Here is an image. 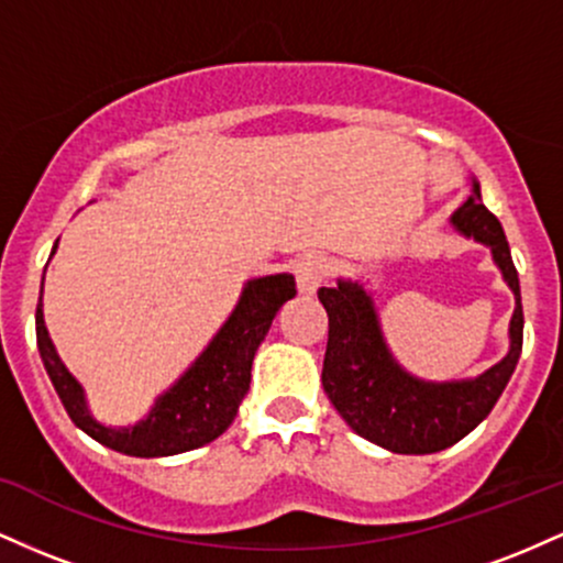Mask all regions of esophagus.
<instances>
[{
	"label": "esophagus",
	"instance_id": "esophagus-1",
	"mask_svg": "<svg viewBox=\"0 0 563 563\" xmlns=\"http://www.w3.org/2000/svg\"><path fill=\"white\" fill-rule=\"evenodd\" d=\"M294 273L301 294H314L328 280V275H331V262L322 254H307L296 262Z\"/></svg>",
	"mask_w": 563,
	"mask_h": 563
}]
</instances>
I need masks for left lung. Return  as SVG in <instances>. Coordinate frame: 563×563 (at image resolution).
I'll list each match as a JSON object with an SVG mask.
<instances>
[{"label":"left lung","mask_w":563,"mask_h":563,"mask_svg":"<svg viewBox=\"0 0 563 563\" xmlns=\"http://www.w3.org/2000/svg\"><path fill=\"white\" fill-rule=\"evenodd\" d=\"M461 235L493 249V260L516 296L510 318V349L500 363L471 380H421L405 371L386 346L371 294L354 280L320 288L328 312V349L322 360V389L339 416L365 437L399 455H426L461 442L489 416L514 376L525 341L519 273H516L503 224L482 203L479 183L466 203L450 217Z\"/></svg>","instance_id":"obj_1"}]
</instances>
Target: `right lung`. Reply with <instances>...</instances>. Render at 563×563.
Returning a JSON list of instances; mask_svg holds the SVG:
<instances>
[{"label": "right lung", "instance_id": "add662e5", "mask_svg": "<svg viewBox=\"0 0 563 563\" xmlns=\"http://www.w3.org/2000/svg\"><path fill=\"white\" fill-rule=\"evenodd\" d=\"M57 245V243H55ZM55 254V249H53ZM44 286V280H42ZM296 296L294 275H267L245 283L241 301L219 328L203 354L185 376L164 391L140 423L111 429L95 421L84 399L81 384L57 357L53 339L44 325L42 299L36 303V344L44 371L53 380L63 407L84 434L115 452L134 457H164L203 448L214 442L235 421L238 407L249 394L251 363L273 325L277 309Z\"/></svg>", "mask_w": 563, "mask_h": 563}]
</instances>
